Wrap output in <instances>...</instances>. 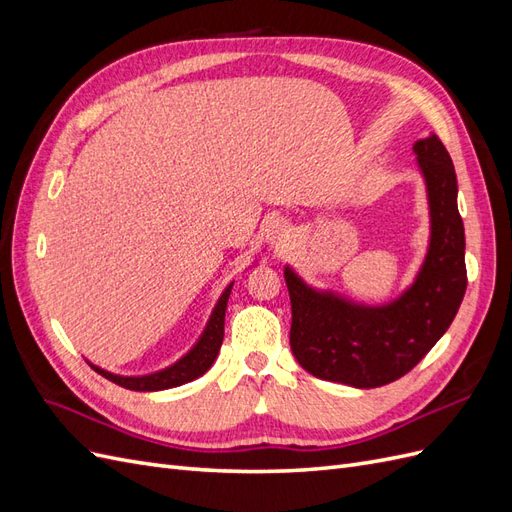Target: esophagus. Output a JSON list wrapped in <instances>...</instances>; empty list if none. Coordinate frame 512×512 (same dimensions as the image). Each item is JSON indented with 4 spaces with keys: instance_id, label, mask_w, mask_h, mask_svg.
<instances>
[{
    "instance_id": "obj_1",
    "label": "esophagus",
    "mask_w": 512,
    "mask_h": 512,
    "mask_svg": "<svg viewBox=\"0 0 512 512\" xmlns=\"http://www.w3.org/2000/svg\"><path fill=\"white\" fill-rule=\"evenodd\" d=\"M290 239V228L284 220H271L265 226V241L269 247H284Z\"/></svg>"
}]
</instances>
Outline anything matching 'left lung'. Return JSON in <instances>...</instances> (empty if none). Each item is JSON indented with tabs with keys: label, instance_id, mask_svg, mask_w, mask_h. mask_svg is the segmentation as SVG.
I'll return each instance as SVG.
<instances>
[{
	"label": "left lung",
	"instance_id": "obj_1",
	"mask_svg": "<svg viewBox=\"0 0 512 512\" xmlns=\"http://www.w3.org/2000/svg\"><path fill=\"white\" fill-rule=\"evenodd\" d=\"M429 207L427 254L395 299L369 305L307 284L290 265V348L309 374L354 389L406 376L451 327L466 294V235L457 209V175L436 134L412 145Z\"/></svg>",
	"mask_w": 512,
	"mask_h": 512
}]
</instances>
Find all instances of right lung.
<instances>
[{
  "label": "right lung",
  "mask_w": 512,
  "mask_h": 512,
  "mask_svg": "<svg viewBox=\"0 0 512 512\" xmlns=\"http://www.w3.org/2000/svg\"><path fill=\"white\" fill-rule=\"evenodd\" d=\"M232 284L235 282H230L224 288V292L220 294V299H218V303H215L213 312L205 324V329L198 335L194 346L183 356H179L175 363H170L158 371H151V374H141V376H121V374H113V371H108V369H102L91 361H87V363L106 380L123 386V389L141 391V393L175 389V386H181L185 382H192V380L200 378L205 371H209V367L215 363V359H218V354H220V348L224 342L226 305H228Z\"/></svg>",
  "instance_id": "right-lung-1"
}]
</instances>
